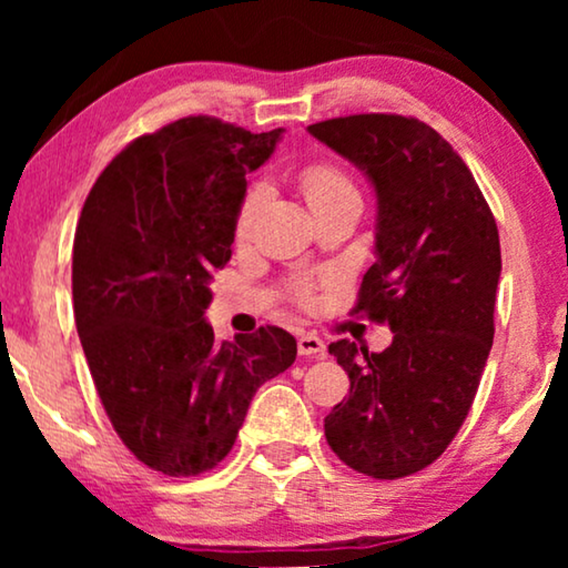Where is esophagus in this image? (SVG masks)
<instances>
[{
    "mask_svg": "<svg viewBox=\"0 0 568 568\" xmlns=\"http://www.w3.org/2000/svg\"><path fill=\"white\" fill-rule=\"evenodd\" d=\"M297 348L302 356H315V359H323L325 356V344L321 336H315V333H302L297 338Z\"/></svg>",
    "mask_w": 568,
    "mask_h": 568,
    "instance_id": "obj_1",
    "label": "esophagus"
}]
</instances>
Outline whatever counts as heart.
<instances>
[{
	"mask_svg": "<svg viewBox=\"0 0 568 568\" xmlns=\"http://www.w3.org/2000/svg\"><path fill=\"white\" fill-rule=\"evenodd\" d=\"M300 185H302V191H305V196L313 209L325 204V201H333L341 196H359L352 178H348L344 170H341L338 165H333V162H328V160L310 162V165L302 168ZM263 201H266V189H263L261 183H255L245 191V196H243V201H240V209H237V220H235L237 237L251 235L253 224H255V220H258V214L263 209ZM310 292H313V284L310 282L294 284V297L297 300L307 302Z\"/></svg>",
	"mask_w": 568,
	"mask_h": 568,
	"instance_id": "1",
	"label": "heart"
}]
</instances>
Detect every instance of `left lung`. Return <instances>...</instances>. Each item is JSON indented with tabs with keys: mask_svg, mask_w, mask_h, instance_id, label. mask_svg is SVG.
<instances>
[{
	"mask_svg": "<svg viewBox=\"0 0 568 568\" xmlns=\"http://www.w3.org/2000/svg\"><path fill=\"white\" fill-rule=\"evenodd\" d=\"M307 131L375 189V263L354 313L393 331L379 354L346 338L328 346L352 387L325 416V439L364 476H410L445 453L476 398L494 344L499 230L468 165L424 121L362 113Z\"/></svg>",
	"mask_w": 568,
	"mask_h": 568,
	"instance_id": "8db88e82",
	"label": "left lung"
}]
</instances>
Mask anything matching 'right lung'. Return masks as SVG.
Segmentation results:
<instances>
[{
	"instance_id": "obj_1",
	"label": "right lung",
	"mask_w": 568,
	"mask_h": 568,
	"mask_svg": "<svg viewBox=\"0 0 568 568\" xmlns=\"http://www.w3.org/2000/svg\"><path fill=\"white\" fill-rule=\"evenodd\" d=\"M284 129L189 115L131 142L103 170L74 232V321L115 434L165 476L212 470L253 395L297 359L276 325L216 341L212 274L227 266L247 173Z\"/></svg>"
}]
</instances>
